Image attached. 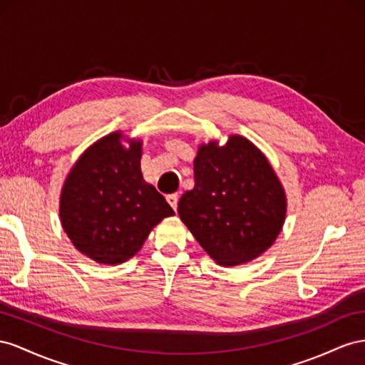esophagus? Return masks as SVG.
<instances>
[{
	"label": "esophagus",
	"instance_id": "obj_1",
	"mask_svg": "<svg viewBox=\"0 0 365 365\" xmlns=\"http://www.w3.org/2000/svg\"><path fill=\"white\" fill-rule=\"evenodd\" d=\"M166 202L170 203V206L173 207L174 211H177V202H179V195H177V194H170V195H166Z\"/></svg>",
	"mask_w": 365,
	"mask_h": 365
}]
</instances>
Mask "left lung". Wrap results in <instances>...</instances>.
<instances>
[{"mask_svg":"<svg viewBox=\"0 0 365 365\" xmlns=\"http://www.w3.org/2000/svg\"><path fill=\"white\" fill-rule=\"evenodd\" d=\"M194 180L177 212L217 264L252 262L275 243L286 220V192L251 140L231 134L225 145H199Z\"/></svg>","mask_w":365,"mask_h":365,"instance_id":"1","label":"left lung"}]
</instances>
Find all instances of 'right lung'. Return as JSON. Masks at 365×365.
Returning <instances> with one entry per match:
<instances>
[{
  "label": "right lung",
  "instance_id": "add662e5",
  "mask_svg": "<svg viewBox=\"0 0 365 365\" xmlns=\"http://www.w3.org/2000/svg\"><path fill=\"white\" fill-rule=\"evenodd\" d=\"M142 140L114 131L79 155L62 185L61 225L81 254L99 264L136 255L173 207L140 171Z\"/></svg>",
  "mask_w": 365,
  "mask_h": 365
}]
</instances>
